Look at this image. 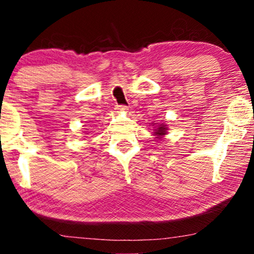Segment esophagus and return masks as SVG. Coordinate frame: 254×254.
Masks as SVG:
<instances>
[{
	"label": "esophagus",
	"mask_w": 254,
	"mask_h": 254,
	"mask_svg": "<svg viewBox=\"0 0 254 254\" xmlns=\"http://www.w3.org/2000/svg\"><path fill=\"white\" fill-rule=\"evenodd\" d=\"M116 110H117L118 112H127V107L124 106V105H117V107H116Z\"/></svg>",
	"instance_id": "1"
}]
</instances>
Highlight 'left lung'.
Listing matches in <instances>:
<instances>
[{"instance_id":"obj_1","label":"left lung","mask_w":254,"mask_h":254,"mask_svg":"<svg viewBox=\"0 0 254 254\" xmlns=\"http://www.w3.org/2000/svg\"><path fill=\"white\" fill-rule=\"evenodd\" d=\"M151 125H153V136H155L156 141H161V139L165 137V135H167L168 133V127L165 123L159 124V123H155V122H153Z\"/></svg>"}]
</instances>
